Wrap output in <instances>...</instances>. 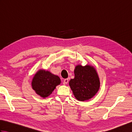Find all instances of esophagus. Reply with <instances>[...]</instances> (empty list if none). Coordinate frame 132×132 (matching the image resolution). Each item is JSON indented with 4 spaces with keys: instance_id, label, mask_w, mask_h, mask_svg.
Instances as JSON below:
<instances>
[{
    "instance_id": "esophagus-1",
    "label": "esophagus",
    "mask_w": 132,
    "mask_h": 132,
    "mask_svg": "<svg viewBox=\"0 0 132 132\" xmlns=\"http://www.w3.org/2000/svg\"><path fill=\"white\" fill-rule=\"evenodd\" d=\"M69 82V79H64L63 80V85H66Z\"/></svg>"
}]
</instances>
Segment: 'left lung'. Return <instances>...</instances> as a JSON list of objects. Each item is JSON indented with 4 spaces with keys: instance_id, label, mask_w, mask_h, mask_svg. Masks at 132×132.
Segmentation results:
<instances>
[{
    "instance_id": "1",
    "label": "left lung",
    "mask_w": 132,
    "mask_h": 132,
    "mask_svg": "<svg viewBox=\"0 0 132 132\" xmlns=\"http://www.w3.org/2000/svg\"><path fill=\"white\" fill-rule=\"evenodd\" d=\"M75 77L69 85L75 97L79 101H85L95 96L100 88V80L96 70L90 65L77 66Z\"/></svg>"
}]
</instances>
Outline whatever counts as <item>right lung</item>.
Instances as JSON below:
<instances>
[{"instance_id": "1", "label": "right lung", "mask_w": 132, "mask_h": 132, "mask_svg": "<svg viewBox=\"0 0 132 132\" xmlns=\"http://www.w3.org/2000/svg\"><path fill=\"white\" fill-rule=\"evenodd\" d=\"M61 83V79L49 71L40 70L33 77L32 81V88L36 93L45 98L52 93L56 86Z\"/></svg>"}]
</instances>
